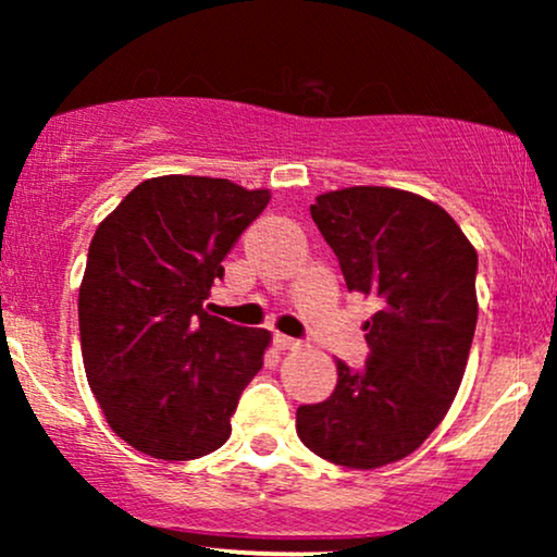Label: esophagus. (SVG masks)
<instances>
[{"mask_svg": "<svg viewBox=\"0 0 557 557\" xmlns=\"http://www.w3.org/2000/svg\"><path fill=\"white\" fill-rule=\"evenodd\" d=\"M274 345H277L280 350H296V348H300V341H296V337H287V335H283V332H277V335H274Z\"/></svg>", "mask_w": 557, "mask_h": 557, "instance_id": "obj_1", "label": "esophagus"}]
</instances>
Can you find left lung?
Here are the masks:
<instances>
[{
    "instance_id": "8db88e82",
    "label": "left lung",
    "mask_w": 557,
    "mask_h": 557,
    "mask_svg": "<svg viewBox=\"0 0 557 557\" xmlns=\"http://www.w3.org/2000/svg\"><path fill=\"white\" fill-rule=\"evenodd\" d=\"M348 290L374 296L361 369L337 361L327 400L300 406V443L345 469L411 456L461 387L476 330V251L430 198L382 185L330 190L311 203Z\"/></svg>"
}]
</instances>
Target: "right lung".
Returning a JSON list of instances; mask_svg holds the SVG:
<instances>
[{
  "mask_svg": "<svg viewBox=\"0 0 557 557\" xmlns=\"http://www.w3.org/2000/svg\"><path fill=\"white\" fill-rule=\"evenodd\" d=\"M270 198L225 177L162 175L96 227L78 296L83 367L107 424L146 456L190 461L233 432L272 335L203 304Z\"/></svg>",
  "mask_w": 557,
  "mask_h": 557,
  "instance_id": "add662e5",
  "label": "right lung"
}]
</instances>
